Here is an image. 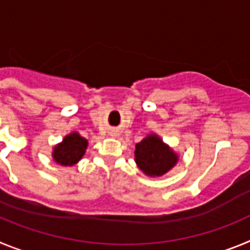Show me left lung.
Listing matches in <instances>:
<instances>
[{"label": "left lung", "instance_id": "8db88e82", "mask_svg": "<svg viewBox=\"0 0 250 250\" xmlns=\"http://www.w3.org/2000/svg\"><path fill=\"white\" fill-rule=\"evenodd\" d=\"M135 163L146 176L159 178L173 169L179 161L178 152L151 132L135 145Z\"/></svg>", "mask_w": 250, "mask_h": 250}]
</instances>
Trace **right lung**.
Returning a JSON list of instances; mask_svg holds the SVG:
<instances>
[{"instance_id": "add662e5", "label": "right lung", "mask_w": 250, "mask_h": 250, "mask_svg": "<svg viewBox=\"0 0 250 250\" xmlns=\"http://www.w3.org/2000/svg\"><path fill=\"white\" fill-rule=\"evenodd\" d=\"M89 141L76 131H72L62 139L61 143L56 144L52 149V159L55 163L62 167L76 165L85 155Z\"/></svg>"}]
</instances>
